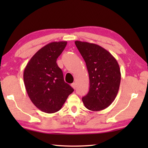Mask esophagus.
Returning a JSON list of instances; mask_svg holds the SVG:
<instances>
[{
  "mask_svg": "<svg viewBox=\"0 0 148 148\" xmlns=\"http://www.w3.org/2000/svg\"><path fill=\"white\" fill-rule=\"evenodd\" d=\"M71 86L72 87V88H73V89H76V83H73V84H71Z\"/></svg>",
  "mask_w": 148,
  "mask_h": 148,
  "instance_id": "obj_1",
  "label": "esophagus"
}]
</instances>
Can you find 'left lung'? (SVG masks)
Returning <instances> with one entry per match:
<instances>
[{"label": "left lung", "instance_id": "obj_1", "mask_svg": "<svg viewBox=\"0 0 148 148\" xmlns=\"http://www.w3.org/2000/svg\"><path fill=\"white\" fill-rule=\"evenodd\" d=\"M75 44L86 62L89 76V91L82 98L91 111H101L116 99L121 82L119 66L114 57L99 45L76 40Z\"/></svg>", "mask_w": 148, "mask_h": 148}]
</instances>
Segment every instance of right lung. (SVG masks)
I'll return each mask as SVG.
<instances>
[{"mask_svg": "<svg viewBox=\"0 0 148 148\" xmlns=\"http://www.w3.org/2000/svg\"><path fill=\"white\" fill-rule=\"evenodd\" d=\"M66 44L61 41L46 45L32 57L24 70V84L28 96L34 106L45 113L61 110L74 91L64 82L56 62Z\"/></svg>", "mask_w": 148, "mask_h": 148, "instance_id": "obj_1", "label": "right lung"}]
</instances>
